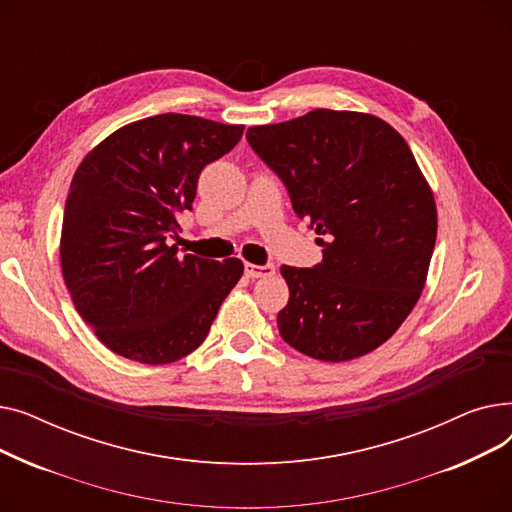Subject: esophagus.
Listing matches in <instances>:
<instances>
[{
	"label": "esophagus",
	"instance_id": "1",
	"mask_svg": "<svg viewBox=\"0 0 512 512\" xmlns=\"http://www.w3.org/2000/svg\"><path fill=\"white\" fill-rule=\"evenodd\" d=\"M276 267L272 263H265V265H255V263H245V276L255 280V278H265V276H272Z\"/></svg>",
	"mask_w": 512,
	"mask_h": 512
}]
</instances>
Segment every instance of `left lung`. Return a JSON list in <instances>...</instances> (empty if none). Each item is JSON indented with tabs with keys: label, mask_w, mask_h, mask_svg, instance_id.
<instances>
[{
	"label": "left lung",
	"mask_w": 512,
	"mask_h": 512,
	"mask_svg": "<svg viewBox=\"0 0 512 512\" xmlns=\"http://www.w3.org/2000/svg\"><path fill=\"white\" fill-rule=\"evenodd\" d=\"M247 141L324 249L313 267H280L290 290L280 336L330 363L375 351L413 311L438 232L407 141L380 118L334 110L251 126Z\"/></svg>",
	"instance_id": "obj_1"
}]
</instances>
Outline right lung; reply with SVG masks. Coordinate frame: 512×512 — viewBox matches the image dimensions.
Wrapping results in <instances>:
<instances>
[{"mask_svg": "<svg viewBox=\"0 0 512 512\" xmlns=\"http://www.w3.org/2000/svg\"><path fill=\"white\" fill-rule=\"evenodd\" d=\"M245 126L159 114L99 143L78 166L64 209L60 261L74 307L120 357L164 365L207 338L242 261L178 255V215L201 170Z\"/></svg>", "mask_w": 512, "mask_h": 512, "instance_id": "obj_1", "label": "right lung"}]
</instances>
